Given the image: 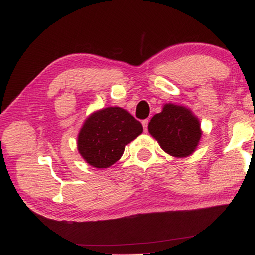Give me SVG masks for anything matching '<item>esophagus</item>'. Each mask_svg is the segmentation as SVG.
<instances>
[{
	"label": "esophagus",
	"mask_w": 255,
	"mask_h": 255,
	"mask_svg": "<svg viewBox=\"0 0 255 255\" xmlns=\"http://www.w3.org/2000/svg\"><path fill=\"white\" fill-rule=\"evenodd\" d=\"M142 125H143V128H144V131L146 132L147 131V126H148V119H145L142 121Z\"/></svg>",
	"instance_id": "1"
}]
</instances>
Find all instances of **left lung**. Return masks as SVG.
I'll use <instances>...</instances> for the list:
<instances>
[{
  "mask_svg": "<svg viewBox=\"0 0 255 255\" xmlns=\"http://www.w3.org/2000/svg\"><path fill=\"white\" fill-rule=\"evenodd\" d=\"M148 132L165 153L175 157H186L195 151L202 131L199 119L189 109L167 103L162 111L153 116Z\"/></svg>",
  "mask_w": 255,
  "mask_h": 255,
  "instance_id": "1",
  "label": "left lung"
}]
</instances>
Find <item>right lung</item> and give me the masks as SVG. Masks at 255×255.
Wrapping results in <instances>:
<instances>
[{
    "mask_svg": "<svg viewBox=\"0 0 255 255\" xmlns=\"http://www.w3.org/2000/svg\"><path fill=\"white\" fill-rule=\"evenodd\" d=\"M143 132V126L130 113L119 107L95 111L85 120L77 146L92 167H111L124 154L125 146Z\"/></svg>",
    "mask_w": 255,
    "mask_h": 255,
    "instance_id": "right-lung-1",
    "label": "right lung"
}]
</instances>
